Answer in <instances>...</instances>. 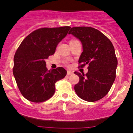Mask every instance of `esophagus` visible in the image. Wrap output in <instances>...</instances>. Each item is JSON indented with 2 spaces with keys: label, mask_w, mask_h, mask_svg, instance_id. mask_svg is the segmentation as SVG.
<instances>
[{
  "label": "esophagus",
  "mask_w": 133,
  "mask_h": 133,
  "mask_svg": "<svg viewBox=\"0 0 133 133\" xmlns=\"http://www.w3.org/2000/svg\"><path fill=\"white\" fill-rule=\"evenodd\" d=\"M73 74V72H71L70 70H67V75H71Z\"/></svg>",
  "instance_id": "34e87169"
}]
</instances>
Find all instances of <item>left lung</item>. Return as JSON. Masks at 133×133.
Listing matches in <instances>:
<instances>
[{
  "label": "left lung",
  "mask_w": 133,
  "mask_h": 133,
  "mask_svg": "<svg viewBox=\"0 0 133 133\" xmlns=\"http://www.w3.org/2000/svg\"><path fill=\"white\" fill-rule=\"evenodd\" d=\"M69 34L82 43L83 52L78 63L81 66L89 64L86 75L75 72L80 78L75 86V92L86 101L101 99L109 92L116 77L118 62L113 45L105 35L92 27H72Z\"/></svg>",
  "instance_id": "left-lung-1"
}]
</instances>
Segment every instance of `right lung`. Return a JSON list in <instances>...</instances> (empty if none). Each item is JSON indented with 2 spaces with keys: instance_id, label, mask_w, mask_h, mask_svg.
<instances>
[{
  "instance_id": "obj_1",
  "label": "right lung",
  "mask_w": 133,
  "mask_h": 133,
  "mask_svg": "<svg viewBox=\"0 0 133 133\" xmlns=\"http://www.w3.org/2000/svg\"><path fill=\"white\" fill-rule=\"evenodd\" d=\"M70 26L42 28L29 35L14 56L13 75L23 97L34 103L49 99L55 92V83L66 75L58 67L48 71L45 60L55 54L56 46L66 36Z\"/></svg>"
}]
</instances>
